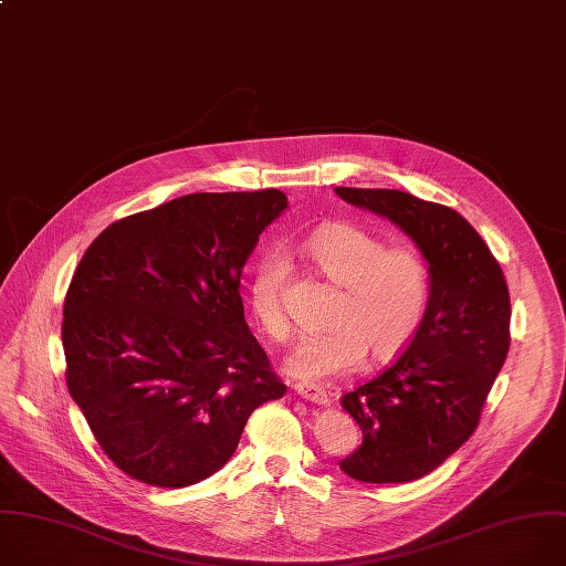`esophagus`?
<instances>
[{"mask_svg": "<svg viewBox=\"0 0 566 566\" xmlns=\"http://www.w3.org/2000/svg\"><path fill=\"white\" fill-rule=\"evenodd\" d=\"M295 391L300 398H304L306 402H313V405H331V396L326 394L324 387H317V385H295Z\"/></svg>", "mask_w": 566, "mask_h": 566, "instance_id": "1", "label": "esophagus"}]
</instances>
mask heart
Segmentation results:
<instances>
[{"label":"heart","instance_id":"1","mask_svg":"<svg viewBox=\"0 0 566 566\" xmlns=\"http://www.w3.org/2000/svg\"><path fill=\"white\" fill-rule=\"evenodd\" d=\"M315 266L337 284L331 304V326L304 333L284 359L295 378L317 385L348 375L366 353L389 359L420 331L433 275L429 260L416 247H387L378 235L353 227L328 224L306 240ZM286 262L280 251H266L251 280V308L273 339H286L291 322L282 302Z\"/></svg>","mask_w":566,"mask_h":566}]
</instances>
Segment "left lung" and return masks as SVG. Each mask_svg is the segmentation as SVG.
<instances>
[{"label": "left lung", "mask_w": 566, "mask_h": 566, "mask_svg": "<svg viewBox=\"0 0 566 566\" xmlns=\"http://www.w3.org/2000/svg\"><path fill=\"white\" fill-rule=\"evenodd\" d=\"M335 193L391 220L431 266V304L407 350L342 398L361 444L339 469L370 484L411 482L438 469L478 429L511 344L506 280L458 211L394 188L337 186Z\"/></svg>", "instance_id": "1"}]
</instances>
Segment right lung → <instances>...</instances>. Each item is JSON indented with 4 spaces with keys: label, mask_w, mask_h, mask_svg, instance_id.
<instances>
[{
    "label": "right lung",
    "mask_w": 566,
    "mask_h": 566,
    "mask_svg": "<svg viewBox=\"0 0 566 566\" xmlns=\"http://www.w3.org/2000/svg\"><path fill=\"white\" fill-rule=\"evenodd\" d=\"M286 207L277 188L184 196L113 222L80 260L64 300L66 385L133 480L202 482L231 460L249 416L286 394L240 295Z\"/></svg>",
    "instance_id": "1"
}]
</instances>
